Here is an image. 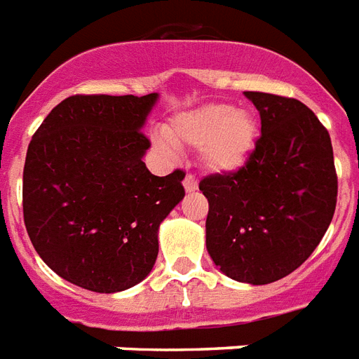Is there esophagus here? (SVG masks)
I'll return each instance as SVG.
<instances>
[{
    "mask_svg": "<svg viewBox=\"0 0 359 359\" xmlns=\"http://www.w3.org/2000/svg\"><path fill=\"white\" fill-rule=\"evenodd\" d=\"M184 188H186V191L198 190V179H196V177H194L191 173H188L184 177Z\"/></svg>",
    "mask_w": 359,
    "mask_h": 359,
    "instance_id": "obj_1",
    "label": "esophagus"
}]
</instances>
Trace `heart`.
<instances>
[{"label":"heart","mask_w":359,"mask_h":359,"mask_svg":"<svg viewBox=\"0 0 359 359\" xmlns=\"http://www.w3.org/2000/svg\"><path fill=\"white\" fill-rule=\"evenodd\" d=\"M165 137L182 149H198L199 160L210 171H235L254 150L258 124L252 113L226 103H209L182 113L165 128ZM158 150H168L163 139Z\"/></svg>","instance_id":"1"}]
</instances>
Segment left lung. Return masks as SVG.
I'll return each mask as SVG.
<instances>
[{
	"label": "left lung",
	"mask_w": 359,
	"mask_h": 359,
	"mask_svg": "<svg viewBox=\"0 0 359 359\" xmlns=\"http://www.w3.org/2000/svg\"><path fill=\"white\" fill-rule=\"evenodd\" d=\"M262 135L237 171L207 175V250L224 275L248 284L286 277L314 252L337 205L330 133L294 97L246 92Z\"/></svg>",
	"instance_id": "obj_1"
}]
</instances>
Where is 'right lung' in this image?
<instances>
[{"label": "right lung", "instance_id": "1", "mask_svg": "<svg viewBox=\"0 0 359 359\" xmlns=\"http://www.w3.org/2000/svg\"><path fill=\"white\" fill-rule=\"evenodd\" d=\"M158 94H75L29 141L22 209L32 245L60 277L113 294L141 283L158 256V228L184 198V171L156 177L141 128Z\"/></svg>", "mask_w": 359, "mask_h": 359}]
</instances>
